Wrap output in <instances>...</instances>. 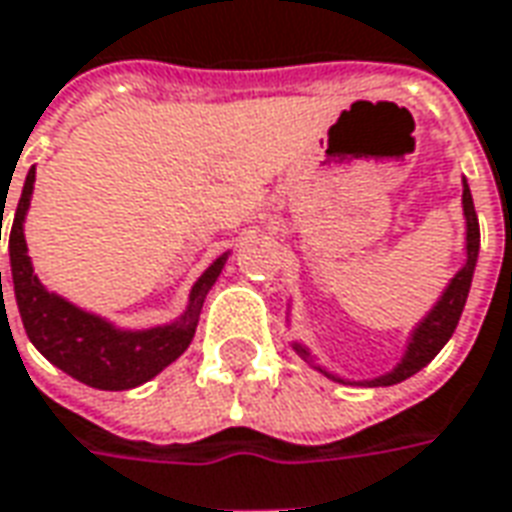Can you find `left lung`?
Instances as JSON below:
<instances>
[{"instance_id": "1", "label": "left lung", "mask_w": 512, "mask_h": 512, "mask_svg": "<svg viewBox=\"0 0 512 512\" xmlns=\"http://www.w3.org/2000/svg\"><path fill=\"white\" fill-rule=\"evenodd\" d=\"M463 217H466V262L455 273V278L449 281L447 289L441 292L436 306L430 308L422 320L416 322V328H413L411 336H408V344H405V355H402L400 364L394 366L391 372L372 380H347L333 375L325 366L317 364L311 350L303 342H292L297 355L314 366L317 372H322L325 378L339 380V383H350V386H366V389L394 386V383H402V380L416 375L419 369H424V366L441 353V347L449 342V336L458 328L460 314H463V306H466V297H469L471 278H474V267H477V256H480V223H477V212H474V201H471V190L466 179H463Z\"/></svg>"}]
</instances>
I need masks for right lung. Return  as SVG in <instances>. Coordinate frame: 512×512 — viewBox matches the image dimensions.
Wrapping results in <instances>:
<instances>
[{
    "label": "right lung",
    "instance_id": "add662e5",
    "mask_svg": "<svg viewBox=\"0 0 512 512\" xmlns=\"http://www.w3.org/2000/svg\"><path fill=\"white\" fill-rule=\"evenodd\" d=\"M32 187H35V168L27 173L10 228L13 292L30 342L38 347V353L46 361H52L65 375L93 389L126 391L157 378L165 366L173 364L190 347L206 295L215 286L217 275L223 273L228 253L217 256L204 275L192 284L190 300L181 317L143 331L118 328L107 317L85 311L57 292H49L35 275L24 239V220L30 212ZM2 306H5V295H2Z\"/></svg>",
    "mask_w": 512,
    "mask_h": 512
}]
</instances>
